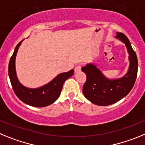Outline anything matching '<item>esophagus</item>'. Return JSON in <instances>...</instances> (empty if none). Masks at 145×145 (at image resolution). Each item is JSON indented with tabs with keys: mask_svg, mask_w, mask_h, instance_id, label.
<instances>
[{
	"mask_svg": "<svg viewBox=\"0 0 145 145\" xmlns=\"http://www.w3.org/2000/svg\"><path fill=\"white\" fill-rule=\"evenodd\" d=\"M81 68H82V66H81L80 65H79V66H76L75 69H74V71H75V73L79 72V71H81Z\"/></svg>",
	"mask_w": 145,
	"mask_h": 145,
	"instance_id": "34e87169",
	"label": "esophagus"
}]
</instances>
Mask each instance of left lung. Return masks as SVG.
Returning a JSON list of instances; mask_svg holds the SVG:
<instances>
[{
    "instance_id": "obj_1",
    "label": "left lung",
    "mask_w": 145,
    "mask_h": 145,
    "mask_svg": "<svg viewBox=\"0 0 145 145\" xmlns=\"http://www.w3.org/2000/svg\"><path fill=\"white\" fill-rule=\"evenodd\" d=\"M116 38L125 44L129 53V67L123 76L118 79H108L97 66L91 63L82 68V71L87 76L82 89L84 97L93 104L100 106L111 105L126 96L131 90L137 75V57L129 40L121 32H116Z\"/></svg>"
}]
</instances>
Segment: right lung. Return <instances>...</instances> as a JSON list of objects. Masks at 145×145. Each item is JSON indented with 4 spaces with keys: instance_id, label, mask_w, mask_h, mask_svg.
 Masks as SVG:
<instances>
[{
    "instance_id": "right-lung-1",
    "label": "right lung",
    "mask_w": 145,
    "mask_h": 145,
    "mask_svg": "<svg viewBox=\"0 0 145 145\" xmlns=\"http://www.w3.org/2000/svg\"><path fill=\"white\" fill-rule=\"evenodd\" d=\"M16 45L8 64V76L14 93L23 103L33 107H45L51 105L59 97L65 81L74 75V69L61 73L48 84L37 88H28L20 83L16 71L15 61L19 46Z\"/></svg>"
}]
</instances>
